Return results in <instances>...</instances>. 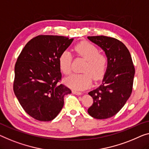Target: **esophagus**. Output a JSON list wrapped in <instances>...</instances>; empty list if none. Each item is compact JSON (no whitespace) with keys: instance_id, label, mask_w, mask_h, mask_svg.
I'll return each instance as SVG.
<instances>
[{"instance_id":"34e87169","label":"esophagus","mask_w":149,"mask_h":149,"mask_svg":"<svg viewBox=\"0 0 149 149\" xmlns=\"http://www.w3.org/2000/svg\"><path fill=\"white\" fill-rule=\"evenodd\" d=\"M72 93L75 95H81L82 94L81 92H77V91H75V90H72Z\"/></svg>"}]
</instances>
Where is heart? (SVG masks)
<instances>
[{
	"mask_svg": "<svg viewBox=\"0 0 149 149\" xmlns=\"http://www.w3.org/2000/svg\"><path fill=\"white\" fill-rule=\"evenodd\" d=\"M74 51L77 55L84 58L86 64L82 70L84 74H74L65 79V83L69 87L75 90H84L92 84V77L98 80L103 76L107 69L108 57L105 53H100L96 45L83 41L75 46ZM72 55L68 50L61 53L59 57V66L61 72L65 75L70 74L72 68Z\"/></svg>",
	"mask_w": 149,
	"mask_h": 149,
	"instance_id": "b5f03b06",
	"label": "heart"
}]
</instances>
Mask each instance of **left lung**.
Returning <instances> with one entry per match:
<instances>
[{"label":"left lung","instance_id":"obj_1","mask_svg":"<svg viewBox=\"0 0 149 149\" xmlns=\"http://www.w3.org/2000/svg\"><path fill=\"white\" fill-rule=\"evenodd\" d=\"M88 39L100 47L108 57L101 85L88 93L93 104L88 112L94 118L106 119L116 114L131 95L134 67L129 51L123 42L103 35Z\"/></svg>","mask_w":149,"mask_h":149}]
</instances>
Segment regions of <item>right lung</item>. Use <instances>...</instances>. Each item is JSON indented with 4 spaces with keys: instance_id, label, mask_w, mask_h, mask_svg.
<instances>
[{
    "instance_id": "1",
    "label": "right lung",
    "mask_w": 149,
    "mask_h": 149,
    "mask_svg": "<svg viewBox=\"0 0 149 149\" xmlns=\"http://www.w3.org/2000/svg\"><path fill=\"white\" fill-rule=\"evenodd\" d=\"M74 39L57 35H39L31 39L15 66L13 90L24 110L39 121H51L72 91L61 79L59 57Z\"/></svg>"
}]
</instances>
